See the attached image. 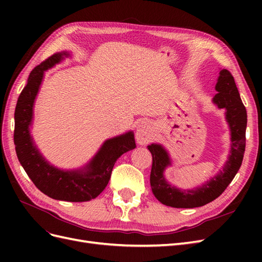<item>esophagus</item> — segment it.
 Listing matches in <instances>:
<instances>
[{"label": "esophagus", "mask_w": 262, "mask_h": 262, "mask_svg": "<svg viewBox=\"0 0 262 262\" xmlns=\"http://www.w3.org/2000/svg\"><path fill=\"white\" fill-rule=\"evenodd\" d=\"M154 129L153 125L147 120H142L137 125L136 139L140 145H144L153 139Z\"/></svg>", "instance_id": "esophagus-1"}]
</instances>
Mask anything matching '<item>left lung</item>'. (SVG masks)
I'll return each mask as SVG.
<instances>
[{
  "label": "left lung",
  "mask_w": 262,
  "mask_h": 262,
  "mask_svg": "<svg viewBox=\"0 0 262 262\" xmlns=\"http://www.w3.org/2000/svg\"><path fill=\"white\" fill-rule=\"evenodd\" d=\"M215 91L217 93L213 97V104H215L219 109H225V119L231 132L232 142L227 161L217 175L193 189L184 190L171 186L164 176L165 169L171 165L167 149L157 143L147 146L153 156L149 177L150 187L156 199L167 207L192 209L212 202L223 193L241 168L246 146L247 113L229 71L225 69L220 71Z\"/></svg>",
  "instance_id": "1"
}]
</instances>
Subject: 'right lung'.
<instances>
[{"mask_svg":"<svg viewBox=\"0 0 262 262\" xmlns=\"http://www.w3.org/2000/svg\"><path fill=\"white\" fill-rule=\"evenodd\" d=\"M70 55L68 51L55 53L31 71L15 108L14 143L20 165L42 193L55 200L84 202L95 199L102 192L108 185L116 161L137 145L134 133L128 131L106 140L84 167L70 170L54 167L39 152L30 134L35 100L40 90L45 71Z\"/></svg>","mask_w":262,"mask_h":262,"instance_id":"right-lung-1","label":"right lung"}]
</instances>
